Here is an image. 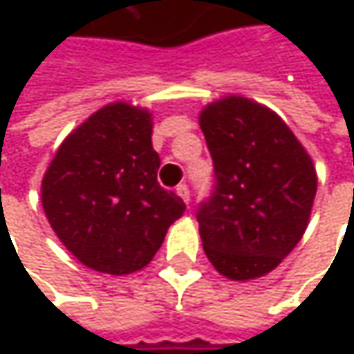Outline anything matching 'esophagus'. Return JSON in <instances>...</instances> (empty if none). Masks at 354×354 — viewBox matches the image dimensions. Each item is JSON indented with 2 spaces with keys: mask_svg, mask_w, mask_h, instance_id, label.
Here are the masks:
<instances>
[{
  "mask_svg": "<svg viewBox=\"0 0 354 354\" xmlns=\"http://www.w3.org/2000/svg\"><path fill=\"white\" fill-rule=\"evenodd\" d=\"M176 192H178V196H180L186 205L190 203V188H188L186 184H178Z\"/></svg>",
  "mask_w": 354,
  "mask_h": 354,
  "instance_id": "esophagus-1",
  "label": "esophagus"
}]
</instances>
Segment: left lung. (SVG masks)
<instances>
[{
	"label": "left lung",
	"mask_w": 354,
	"mask_h": 354,
	"mask_svg": "<svg viewBox=\"0 0 354 354\" xmlns=\"http://www.w3.org/2000/svg\"><path fill=\"white\" fill-rule=\"evenodd\" d=\"M215 184L196 209L211 264L232 281L274 270L301 240L318 190L312 158L279 114L227 96L198 116Z\"/></svg>",
	"instance_id": "8db88e82"
}]
</instances>
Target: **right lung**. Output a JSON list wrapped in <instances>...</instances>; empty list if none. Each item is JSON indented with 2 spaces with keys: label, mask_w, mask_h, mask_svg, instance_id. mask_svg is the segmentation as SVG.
Masks as SVG:
<instances>
[{
  "label": "right lung",
  "mask_w": 354,
  "mask_h": 354,
  "mask_svg": "<svg viewBox=\"0 0 354 354\" xmlns=\"http://www.w3.org/2000/svg\"><path fill=\"white\" fill-rule=\"evenodd\" d=\"M151 129L145 108L108 104L69 133L44 172V215L88 268L116 277L141 270L186 211L158 182Z\"/></svg>",
  "instance_id": "obj_1"
}]
</instances>
